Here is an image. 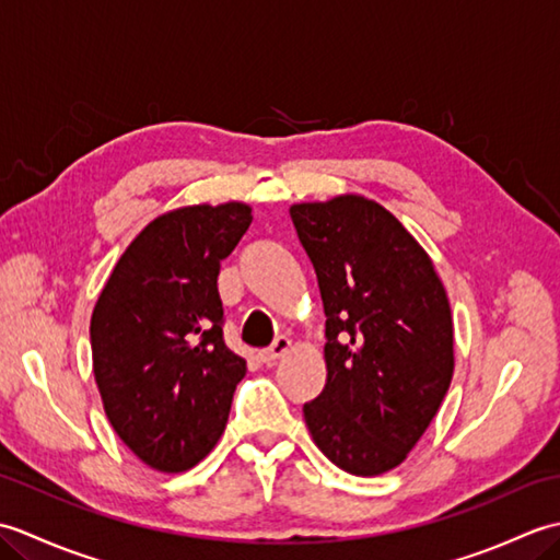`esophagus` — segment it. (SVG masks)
Here are the masks:
<instances>
[{"mask_svg": "<svg viewBox=\"0 0 560 560\" xmlns=\"http://www.w3.org/2000/svg\"><path fill=\"white\" fill-rule=\"evenodd\" d=\"M289 351H291V339L289 337H277V341H273L269 349L259 351V359L265 363H273V361H279L281 355H287Z\"/></svg>", "mask_w": 560, "mask_h": 560, "instance_id": "obj_1", "label": "esophagus"}]
</instances>
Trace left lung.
Here are the masks:
<instances>
[{
	"label": "left lung",
	"mask_w": 560,
	"mask_h": 560,
	"mask_svg": "<svg viewBox=\"0 0 560 560\" xmlns=\"http://www.w3.org/2000/svg\"><path fill=\"white\" fill-rule=\"evenodd\" d=\"M325 307L323 395L303 416L315 445L353 477L409 457L455 373L447 291L419 241L363 195L291 205Z\"/></svg>",
	"instance_id": "obj_1"
}]
</instances>
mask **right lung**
<instances>
[{"label": "right lung", "mask_w": 560, "mask_h": 560, "mask_svg": "<svg viewBox=\"0 0 560 560\" xmlns=\"http://www.w3.org/2000/svg\"><path fill=\"white\" fill-rule=\"evenodd\" d=\"M249 223L245 201L161 213L127 245L93 307V377L105 416L156 471L180 474L209 455L247 373L223 343L217 279Z\"/></svg>", "instance_id": "obj_1"}]
</instances>
